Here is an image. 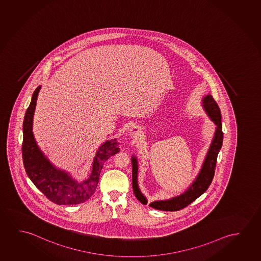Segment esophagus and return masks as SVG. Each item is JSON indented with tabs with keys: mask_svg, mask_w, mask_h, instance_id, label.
<instances>
[{
	"mask_svg": "<svg viewBox=\"0 0 261 261\" xmlns=\"http://www.w3.org/2000/svg\"><path fill=\"white\" fill-rule=\"evenodd\" d=\"M129 135H130V137H134V138H137V137H139L141 136V130L139 129V127L134 126V127L130 129Z\"/></svg>",
	"mask_w": 261,
	"mask_h": 261,
	"instance_id": "1",
	"label": "esophagus"
}]
</instances>
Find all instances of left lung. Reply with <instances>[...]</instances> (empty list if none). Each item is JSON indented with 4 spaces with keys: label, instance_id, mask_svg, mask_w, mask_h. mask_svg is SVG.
Instances as JSON below:
<instances>
[{
    "label": "left lung",
    "instance_id": "obj_1",
    "mask_svg": "<svg viewBox=\"0 0 261 261\" xmlns=\"http://www.w3.org/2000/svg\"><path fill=\"white\" fill-rule=\"evenodd\" d=\"M202 107L207 115L210 116L211 120L216 124V130L213 137V142L210 145L208 152L205 157L204 162L202 164L200 173L197 175L193 184L190 185L185 193L180 195L173 197L172 199L165 200V201H153L150 203V207L165 211V212H176L179 210L185 208L197 198L201 196L204 193L208 186L213 181L215 167H216L217 157L218 153L221 150L223 142V133H222V124H221V114L219 106L216 101L213 99V96L208 94L202 98ZM132 184L133 191L137 200L142 202L143 204L147 203V200L145 195L141 193L140 189L137 184V172H138V165H137V157L133 155L132 158Z\"/></svg>",
    "mask_w": 261,
    "mask_h": 261
}]
</instances>
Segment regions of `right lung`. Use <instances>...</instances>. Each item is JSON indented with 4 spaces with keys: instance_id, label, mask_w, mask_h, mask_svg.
<instances>
[{
    "instance_id": "1",
    "label": "right lung",
    "mask_w": 261,
    "mask_h": 261,
    "mask_svg": "<svg viewBox=\"0 0 261 261\" xmlns=\"http://www.w3.org/2000/svg\"><path fill=\"white\" fill-rule=\"evenodd\" d=\"M40 86L32 96L23 120L22 160L25 171L32 182L48 200L59 205L80 204L92 196L106 161L119 152L116 139L107 141L97 150L88 179L77 181L67 172L56 168L37 145L32 133V121Z\"/></svg>"
}]
</instances>
